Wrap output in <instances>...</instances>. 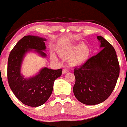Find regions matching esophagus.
<instances>
[{
    "label": "esophagus",
    "mask_w": 127,
    "mask_h": 127,
    "mask_svg": "<svg viewBox=\"0 0 127 127\" xmlns=\"http://www.w3.org/2000/svg\"><path fill=\"white\" fill-rule=\"evenodd\" d=\"M68 72V70L67 69H66V68H64V69H63V71H62V73H63V74H65V73H67Z\"/></svg>",
    "instance_id": "34e87169"
}]
</instances>
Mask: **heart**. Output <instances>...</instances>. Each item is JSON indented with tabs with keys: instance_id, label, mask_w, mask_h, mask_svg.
Segmentation results:
<instances>
[{
	"instance_id": "heart-1",
	"label": "heart",
	"mask_w": 127,
	"mask_h": 127,
	"mask_svg": "<svg viewBox=\"0 0 127 127\" xmlns=\"http://www.w3.org/2000/svg\"><path fill=\"white\" fill-rule=\"evenodd\" d=\"M62 53L64 55L70 57L69 62L71 65L77 66L82 65L88 60L91 52L88 47L80 43L65 48ZM52 58H55V56L53 55Z\"/></svg>"
}]
</instances>
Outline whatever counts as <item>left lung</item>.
Instances as JSON below:
<instances>
[{
    "mask_svg": "<svg viewBox=\"0 0 127 127\" xmlns=\"http://www.w3.org/2000/svg\"><path fill=\"white\" fill-rule=\"evenodd\" d=\"M103 49L79 68H75L73 88L76 99L84 104L95 105L104 101L112 94L120 73V66L113 47L98 36Z\"/></svg>",
    "mask_w": 127,
    "mask_h": 127,
    "instance_id": "obj_1",
    "label": "left lung"
}]
</instances>
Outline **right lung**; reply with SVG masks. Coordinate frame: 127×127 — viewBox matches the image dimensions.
<instances>
[{"label":"right lung","mask_w":127,"mask_h":127,"mask_svg":"<svg viewBox=\"0 0 127 127\" xmlns=\"http://www.w3.org/2000/svg\"><path fill=\"white\" fill-rule=\"evenodd\" d=\"M45 40L36 36H25L16 43L9 55L7 79L9 87L22 103L30 107H39L45 103L52 94L54 81L62 75V69L46 67L30 79L24 78L20 73L23 58L30 49L35 50L41 56H46L42 51L45 50Z\"/></svg>","instance_id":"add662e5"}]
</instances>
